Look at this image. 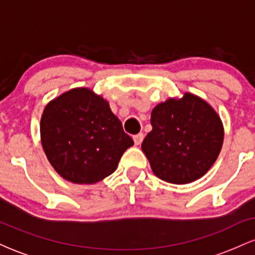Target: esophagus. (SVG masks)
<instances>
[{
	"instance_id": "34e87169",
	"label": "esophagus",
	"mask_w": 255,
	"mask_h": 255,
	"mask_svg": "<svg viewBox=\"0 0 255 255\" xmlns=\"http://www.w3.org/2000/svg\"><path fill=\"white\" fill-rule=\"evenodd\" d=\"M133 140H134V142H135V145H140L142 142V140H144V134L142 133L135 134V135L133 136Z\"/></svg>"
}]
</instances>
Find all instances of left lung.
I'll return each instance as SVG.
<instances>
[{
	"instance_id": "8db88e82",
	"label": "left lung",
	"mask_w": 255,
	"mask_h": 255,
	"mask_svg": "<svg viewBox=\"0 0 255 255\" xmlns=\"http://www.w3.org/2000/svg\"><path fill=\"white\" fill-rule=\"evenodd\" d=\"M151 125L141 150L153 174L165 182L186 184L203 177L222 150L221 118L193 93L157 104L151 113Z\"/></svg>"
}]
</instances>
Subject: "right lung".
<instances>
[{
  "label": "right lung",
  "instance_id": "add662e5",
  "mask_svg": "<svg viewBox=\"0 0 255 255\" xmlns=\"http://www.w3.org/2000/svg\"><path fill=\"white\" fill-rule=\"evenodd\" d=\"M40 140L52 168L64 180L93 184L118 168L133 146L109 102L87 87H75L46 104Z\"/></svg>",
  "mask_w": 255,
  "mask_h": 255
}]
</instances>
